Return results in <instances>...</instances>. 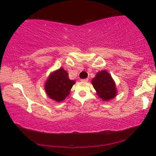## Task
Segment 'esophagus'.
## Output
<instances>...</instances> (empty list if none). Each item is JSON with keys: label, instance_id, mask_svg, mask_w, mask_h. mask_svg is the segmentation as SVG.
<instances>
[{"label": "esophagus", "instance_id": "esophagus-1", "mask_svg": "<svg viewBox=\"0 0 156 156\" xmlns=\"http://www.w3.org/2000/svg\"><path fill=\"white\" fill-rule=\"evenodd\" d=\"M88 80H89L87 78H86V79H82V80H81V81H82V82H87Z\"/></svg>", "mask_w": 156, "mask_h": 156}]
</instances>
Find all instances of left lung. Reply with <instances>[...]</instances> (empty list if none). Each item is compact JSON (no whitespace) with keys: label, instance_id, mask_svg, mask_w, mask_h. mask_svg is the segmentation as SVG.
<instances>
[{"label":"left lung","instance_id":"8db88e82","mask_svg":"<svg viewBox=\"0 0 156 156\" xmlns=\"http://www.w3.org/2000/svg\"><path fill=\"white\" fill-rule=\"evenodd\" d=\"M91 83L99 97L104 101L112 99L116 95L115 83L112 76L105 70L98 72Z\"/></svg>","mask_w":156,"mask_h":156}]
</instances>
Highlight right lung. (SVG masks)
I'll return each instance as SVG.
<instances>
[{"label": "right lung", "mask_w": 156, "mask_h": 156, "mask_svg": "<svg viewBox=\"0 0 156 156\" xmlns=\"http://www.w3.org/2000/svg\"><path fill=\"white\" fill-rule=\"evenodd\" d=\"M74 83L75 82L74 80H70L69 79L67 72L60 68L53 72L47 80L46 93L55 101H62L69 94L70 89Z\"/></svg>", "instance_id": "right-lung-1"}]
</instances>
